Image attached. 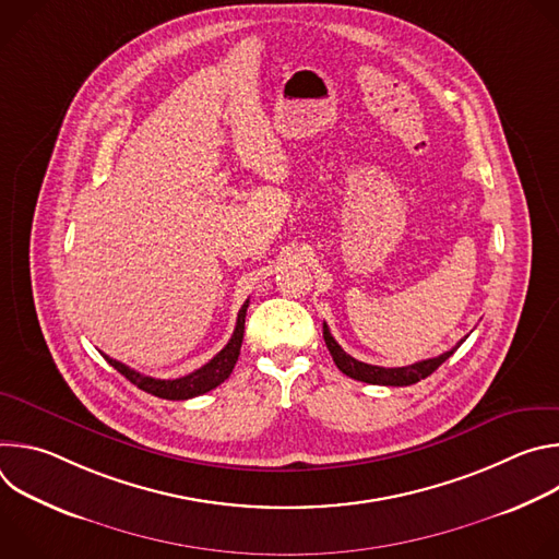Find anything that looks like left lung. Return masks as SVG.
I'll list each match as a JSON object with an SVG mask.
<instances>
[{
  "label": "left lung",
  "instance_id": "1",
  "mask_svg": "<svg viewBox=\"0 0 559 559\" xmlns=\"http://www.w3.org/2000/svg\"><path fill=\"white\" fill-rule=\"evenodd\" d=\"M323 338H325V345L336 362V367L354 378V380H360V382H369V384H386V386H407V384H416L418 380L431 376L447 358L453 356V352L464 343V338L449 352L436 356V358H427V360H420V362H414V365H407V367H378V365H367V362H360L356 358H352L336 341L334 336L330 334V328L328 323H323Z\"/></svg>",
  "mask_w": 559,
  "mask_h": 559
}]
</instances>
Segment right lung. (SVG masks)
Returning <instances> with one entry per match:
<instances>
[{"instance_id": "obj_1", "label": "right lung", "mask_w": 559, "mask_h": 559, "mask_svg": "<svg viewBox=\"0 0 559 559\" xmlns=\"http://www.w3.org/2000/svg\"><path fill=\"white\" fill-rule=\"evenodd\" d=\"M250 300L243 302V307L238 309V318H236V328L234 334L229 338V343L210 360L205 362L201 369L175 378V380H162V378H150L143 376L134 369H130L128 365L110 358L104 354V358L121 373L126 376L132 384H136L139 389H143L145 393H152L156 397H164V401H188V397L207 393L210 389L218 386L221 382H225L238 360V354H241V345H243V332H246V311H248Z\"/></svg>"}]
</instances>
